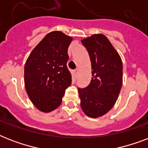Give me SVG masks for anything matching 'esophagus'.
Returning <instances> with one entry per match:
<instances>
[{"instance_id":"34e87169","label":"esophagus","mask_w":148,"mask_h":148,"mask_svg":"<svg viewBox=\"0 0 148 148\" xmlns=\"http://www.w3.org/2000/svg\"><path fill=\"white\" fill-rule=\"evenodd\" d=\"M77 74H78V70H74V71H73V77H74V78H77Z\"/></svg>"}]
</instances>
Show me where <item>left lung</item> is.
Masks as SVG:
<instances>
[{"mask_svg":"<svg viewBox=\"0 0 148 148\" xmlns=\"http://www.w3.org/2000/svg\"><path fill=\"white\" fill-rule=\"evenodd\" d=\"M91 63L92 77L85 88H78L81 107L87 116L101 117L116 103L123 83V64L119 53L102 34L82 39Z\"/></svg>","mask_w":148,"mask_h":148,"instance_id":"1","label":"left lung"}]
</instances>
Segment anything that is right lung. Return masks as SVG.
<instances>
[{
  "mask_svg": "<svg viewBox=\"0 0 148 148\" xmlns=\"http://www.w3.org/2000/svg\"><path fill=\"white\" fill-rule=\"evenodd\" d=\"M73 38L51 31L30 53L24 66V85L29 98L38 110L51 112L60 105L71 84L67 69V50Z\"/></svg>",
  "mask_w": 148,
  "mask_h": 148,
  "instance_id": "right-lung-1",
  "label": "right lung"
}]
</instances>
